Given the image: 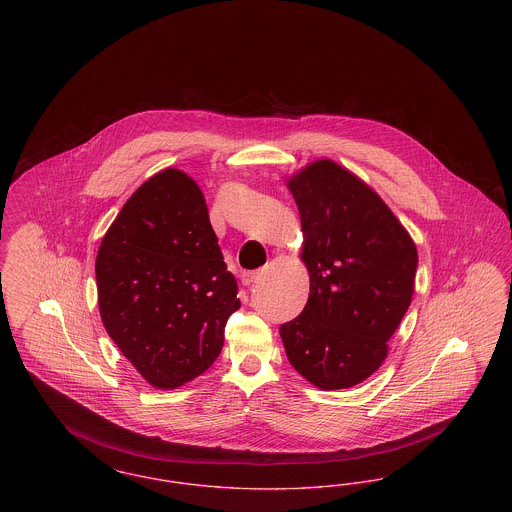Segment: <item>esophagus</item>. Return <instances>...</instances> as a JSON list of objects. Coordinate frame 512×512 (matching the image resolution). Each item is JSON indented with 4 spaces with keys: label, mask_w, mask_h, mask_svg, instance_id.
Listing matches in <instances>:
<instances>
[{
    "label": "esophagus",
    "mask_w": 512,
    "mask_h": 512,
    "mask_svg": "<svg viewBox=\"0 0 512 512\" xmlns=\"http://www.w3.org/2000/svg\"><path fill=\"white\" fill-rule=\"evenodd\" d=\"M257 276H259V272H257V270L244 272V274H242V284H244V286H251V284L257 280Z\"/></svg>",
    "instance_id": "34e87169"
}]
</instances>
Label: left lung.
<instances>
[{"instance_id": "1", "label": "left lung", "mask_w": 512, "mask_h": 512, "mask_svg": "<svg viewBox=\"0 0 512 512\" xmlns=\"http://www.w3.org/2000/svg\"><path fill=\"white\" fill-rule=\"evenodd\" d=\"M301 217L311 293L280 326L293 368L322 390L361 384L388 355L414 292L418 255L390 207L334 161L288 182Z\"/></svg>"}]
</instances>
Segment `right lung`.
Here are the masks:
<instances>
[{
  "instance_id": "add662e5",
  "label": "right lung",
  "mask_w": 512,
  "mask_h": 512,
  "mask_svg": "<svg viewBox=\"0 0 512 512\" xmlns=\"http://www.w3.org/2000/svg\"><path fill=\"white\" fill-rule=\"evenodd\" d=\"M99 313L147 382L174 390L215 363L240 309L205 197L165 169L124 203L96 259Z\"/></svg>"
}]
</instances>
